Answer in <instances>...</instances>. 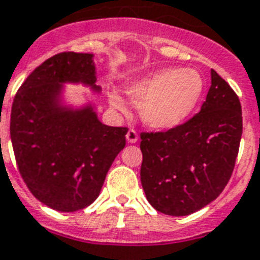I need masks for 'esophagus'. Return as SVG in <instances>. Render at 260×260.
Masks as SVG:
<instances>
[{"mask_svg": "<svg viewBox=\"0 0 260 260\" xmlns=\"http://www.w3.org/2000/svg\"><path fill=\"white\" fill-rule=\"evenodd\" d=\"M139 139V135L138 132L135 129H129L128 132H126V140L129 142V143H136Z\"/></svg>", "mask_w": 260, "mask_h": 260, "instance_id": "34e87169", "label": "esophagus"}]
</instances>
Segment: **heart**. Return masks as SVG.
Segmentation results:
<instances>
[{"instance_id":"1","label":"heart","mask_w":260,"mask_h":260,"mask_svg":"<svg viewBox=\"0 0 260 260\" xmlns=\"http://www.w3.org/2000/svg\"><path fill=\"white\" fill-rule=\"evenodd\" d=\"M205 83L192 69L168 68L139 80L128 94L142 113L143 121L155 129H170L183 124L196 109ZM112 106L124 110L121 99L112 95Z\"/></svg>"}]
</instances>
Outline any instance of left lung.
<instances>
[{"mask_svg": "<svg viewBox=\"0 0 260 260\" xmlns=\"http://www.w3.org/2000/svg\"><path fill=\"white\" fill-rule=\"evenodd\" d=\"M241 134L240 99L211 69L201 112L168 131L140 134V181L150 205L181 217L213 202L233 173Z\"/></svg>", "mask_w": 260, "mask_h": 260, "instance_id": "left-lung-1", "label": "left lung"}]
</instances>
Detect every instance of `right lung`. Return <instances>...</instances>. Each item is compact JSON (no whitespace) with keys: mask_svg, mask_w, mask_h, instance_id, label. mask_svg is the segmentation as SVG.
I'll use <instances>...</instances> for the list:
<instances>
[{"mask_svg":"<svg viewBox=\"0 0 260 260\" xmlns=\"http://www.w3.org/2000/svg\"><path fill=\"white\" fill-rule=\"evenodd\" d=\"M92 54L64 51L47 58L20 86L11 139L20 176L38 201L72 213L98 198L109 168L125 147L126 126H108L92 108L64 110L59 83L95 86Z\"/></svg>","mask_w":260,"mask_h":260,"instance_id":"add662e5","label":"right lung"}]
</instances>
